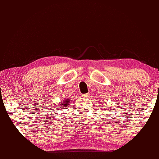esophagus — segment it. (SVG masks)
Listing matches in <instances>:
<instances>
[{"mask_svg":"<svg viewBox=\"0 0 159 159\" xmlns=\"http://www.w3.org/2000/svg\"><path fill=\"white\" fill-rule=\"evenodd\" d=\"M89 97V94H83V98H88Z\"/></svg>","mask_w":159,"mask_h":159,"instance_id":"34e87169","label":"esophagus"}]
</instances>
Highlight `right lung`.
<instances>
[{
	"label": "right lung",
	"mask_w": 159,
	"mask_h": 159,
	"mask_svg": "<svg viewBox=\"0 0 159 159\" xmlns=\"http://www.w3.org/2000/svg\"><path fill=\"white\" fill-rule=\"evenodd\" d=\"M69 102H70V100H64L62 102H61L60 107L59 108H64V107H68V106L69 105Z\"/></svg>",
	"instance_id": "1"
}]
</instances>
